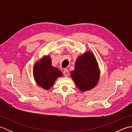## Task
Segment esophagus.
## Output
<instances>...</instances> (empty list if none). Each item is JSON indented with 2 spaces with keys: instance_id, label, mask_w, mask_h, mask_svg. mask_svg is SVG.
Returning a JSON list of instances; mask_svg holds the SVG:
<instances>
[{
  "instance_id": "esophagus-1",
  "label": "esophagus",
  "mask_w": 132,
  "mask_h": 132,
  "mask_svg": "<svg viewBox=\"0 0 132 132\" xmlns=\"http://www.w3.org/2000/svg\"><path fill=\"white\" fill-rule=\"evenodd\" d=\"M63 74L65 77H68L69 75V70L67 69H64L63 70Z\"/></svg>"
}]
</instances>
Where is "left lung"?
Wrapping results in <instances>:
<instances>
[{
	"label": "left lung",
	"mask_w": 132,
	"mask_h": 132,
	"mask_svg": "<svg viewBox=\"0 0 132 132\" xmlns=\"http://www.w3.org/2000/svg\"><path fill=\"white\" fill-rule=\"evenodd\" d=\"M71 75L80 91H86L94 87L99 80V70L93 54L88 52L78 57Z\"/></svg>",
	"instance_id": "1"
}]
</instances>
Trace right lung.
Wrapping results in <instances>:
<instances>
[{
    "instance_id": "add662e5",
    "label": "right lung",
    "mask_w": 132,
    "mask_h": 132,
    "mask_svg": "<svg viewBox=\"0 0 132 132\" xmlns=\"http://www.w3.org/2000/svg\"><path fill=\"white\" fill-rule=\"evenodd\" d=\"M51 60L49 56L45 57L37 62L33 68V74L36 82L41 87L48 89L51 88L55 79L62 76V73L52 65Z\"/></svg>"
}]
</instances>
